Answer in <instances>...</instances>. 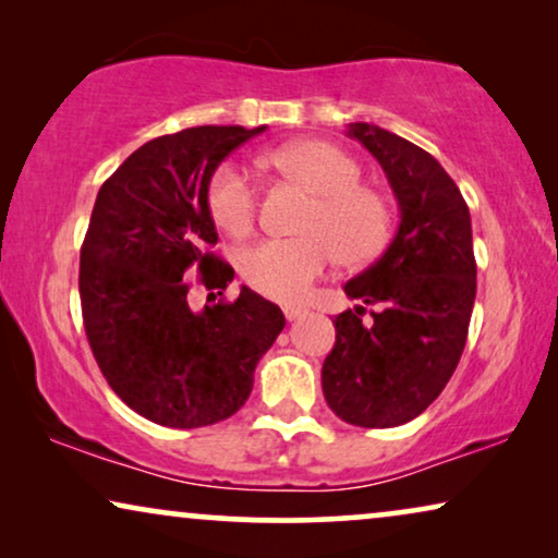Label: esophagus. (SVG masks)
Listing matches in <instances>:
<instances>
[{"label": "esophagus", "mask_w": 558, "mask_h": 558, "mask_svg": "<svg viewBox=\"0 0 558 558\" xmlns=\"http://www.w3.org/2000/svg\"><path fill=\"white\" fill-rule=\"evenodd\" d=\"M281 310H284V317L289 319V323H292V319H300L304 312H307L304 307H296V304H284Z\"/></svg>", "instance_id": "esophagus-1"}]
</instances>
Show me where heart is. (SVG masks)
I'll use <instances>...</instances> for the list:
<instances>
[{
  "label": "heart",
  "instance_id": "b5f03b06",
  "mask_svg": "<svg viewBox=\"0 0 558 558\" xmlns=\"http://www.w3.org/2000/svg\"><path fill=\"white\" fill-rule=\"evenodd\" d=\"M264 162L315 193L296 239H271L239 256V271L254 292L279 302H302L335 254L345 266H365L391 239L384 195L361 185L363 172L348 151L319 140L271 149ZM208 210L228 235L241 239L256 226V185L235 165L218 167L208 185Z\"/></svg>",
  "mask_w": 558,
  "mask_h": 558
}]
</instances>
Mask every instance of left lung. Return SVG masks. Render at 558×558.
Returning <instances> with one entry per match:
<instances>
[{"label":"left lung","instance_id":"obj_1","mask_svg":"<svg viewBox=\"0 0 558 558\" xmlns=\"http://www.w3.org/2000/svg\"><path fill=\"white\" fill-rule=\"evenodd\" d=\"M348 134L384 167L401 223L386 254L345 284L361 304L332 319L323 393L342 422L388 429L422 414L460 363L477 289L472 223L429 151L363 121ZM365 306L373 320L362 319Z\"/></svg>","mask_w":558,"mask_h":558}]
</instances>
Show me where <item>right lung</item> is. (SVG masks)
Wrapping results in <instances>:
<instances>
[{"instance_id":"add662e5","label":"right lung","mask_w":558,"mask_h":558,"mask_svg":"<svg viewBox=\"0 0 558 558\" xmlns=\"http://www.w3.org/2000/svg\"><path fill=\"white\" fill-rule=\"evenodd\" d=\"M264 126H193L142 144L104 182L81 246L88 345L113 393L149 422L195 429L233 416L262 355L284 330L277 304L241 287L216 251L208 185L218 165ZM197 270V275L192 271Z\"/></svg>"}]
</instances>
